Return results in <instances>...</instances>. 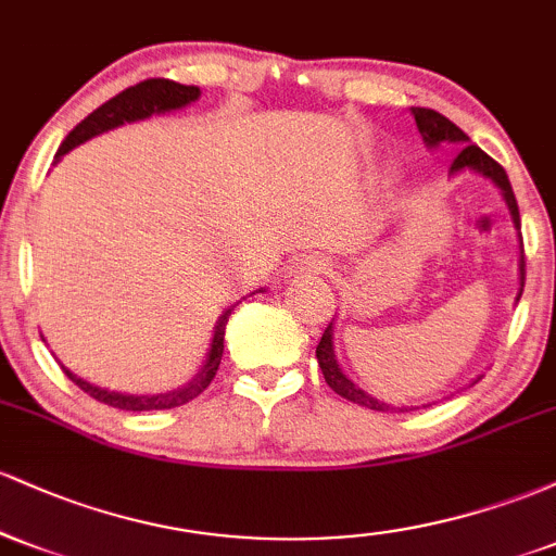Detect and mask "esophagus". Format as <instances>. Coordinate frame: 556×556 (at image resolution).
Here are the masks:
<instances>
[{
  "label": "esophagus",
  "mask_w": 556,
  "mask_h": 556,
  "mask_svg": "<svg viewBox=\"0 0 556 556\" xmlns=\"http://www.w3.org/2000/svg\"><path fill=\"white\" fill-rule=\"evenodd\" d=\"M331 269L329 258L327 256H303L292 261V269L290 274H327Z\"/></svg>",
  "instance_id": "1"
}]
</instances>
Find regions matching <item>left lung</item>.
<instances>
[{
  "mask_svg": "<svg viewBox=\"0 0 556 556\" xmlns=\"http://www.w3.org/2000/svg\"><path fill=\"white\" fill-rule=\"evenodd\" d=\"M410 112H413V117H416L420 136H424V143L429 146V149H437L439 143L460 146V151H457V156L452 159V164H450V175H460V172H478V175H483L486 180H491L496 188L502 190L509 214H513V225H515V229H518V240H520V292H518V298H515V300H520L522 287H526V256H522L518 201H515L513 185H509V180H507V172H504L502 164H496L489 154H483L476 143H470V138L465 136V132L455 123H450L444 114H439L433 110H424V106H413ZM316 358H318V368H321L324 379H327V384L334 389L340 397L355 402V405H361V407H368V410H381V413L384 410H400V413L413 410V407H389L387 402H379L368 392H363L358 384H353V381L342 374L340 363H337V355H334V321H329V327L324 329L321 342L316 344Z\"/></svg>",
  "mask_w": 556,
  "mask_h": 556,
  "instance_id": "obj_1",
  "label": "left lung"
}]
</instances>
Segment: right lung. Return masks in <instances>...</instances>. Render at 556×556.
I'll return each instance as SVG.
<instances>
[{"mask_svg":"<svg viewBox=\"0 0 556 556\" xmlns=\"http://www.w3.org/2000/svg\"><path fill=\"white\" fill-rule=\"evenodd\" d=\"M198 96H201V88H198V86H182V83H175V80H167V78H151V80L138 83V86L125 88L123 93H117L114 99L106 101V104H101L99 110H93L91 114H88L83 123L75 125L73 130L67 132V138L62 140L60 151H56L54 159L60 162V159L65 156L67 151H73L75 146L86 143L88 138L101 136V132L114 130V127H119L125 123H138V119L151 117V114H164V112H172V110H182V106L193 104ZM229 314H232V308H227L225 314L219 316V321H216L214 337H212V348H208V358H206V363H203V368L198 371L195 379L188 381V384L180 387V389H172V392H164V394H119V392H110V389L88 384V381H83L80 376L67 371L65 366H62V371L67 374V379L73 381V384H78L83 392L91 394L93 400L104 402V405L119 407V410H132V413H138V410H169V407L185 405V402L198 397L203 389L212 384L216 371H219L222 353H225V327H227Z\"/></svg>","mask_w":556,"mask_h":556,"instance_id":"add662e5","label":"right lung"}]
</instances>
